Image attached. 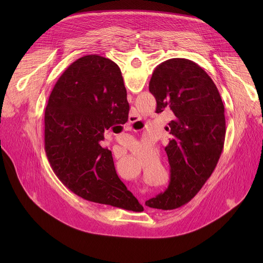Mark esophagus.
<instances>
[{"mask_svg": "<svg viewBox=\"0 0 263 263\" xmlns=\"http://www.w3.org/2000/svg\"><path fill=\"white\" fill-rule=\"evenodd\" d=\"M136 120H137V117H136V115L130 114V116H129V121H130L131 123H134Z\"/></svg>", "mask_w": 263, "mask_h": 263, "instance_id": "1", "label": "esophagus"}]
</instances>
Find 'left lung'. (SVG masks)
<instances>
[{
    "mask_svg": "<svg viewBox=\"0 0 263 263\" xmlns=\"http://www.w3.org/2000/svg\"><path fill=\"white\" fill-rule=\"evenodd\" d=\"M149 91L157 100L156 113L171 108L175 118L165 128L171 135L165 147L170 185L145 203L173 210L194 197L213 173L225 141V109L212 79L185 59H172L157 66Z\"/></svg>",
    "mask_w": 263,
    "mask_h": 263,
    "instance_id": "1",
    "label": "left lung"
}]
</instances>
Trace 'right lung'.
<instances>
[{"mask_svg":"<svg viewBox=\"0 0 263 263\" xmlns=\"http://www.w3.org/2000/svg\"><path fill=\"white\" fill-rule=\"evenodd\" d=\"M119 67L97 54L80 58L60 77L45 112V150L55 175L88 201L143 211L116 174L104 131L128 121ZM121 127V126H120Z\"/></svg>","mask_w":263,"mask_h":263,"instance_id":"add662e5","label":"right lung"}]
</instances>
